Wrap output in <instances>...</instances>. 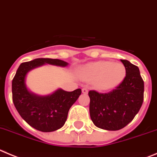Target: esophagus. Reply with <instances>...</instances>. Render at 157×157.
<instances>
[{
	"instance_id": "1",
	"label": "esophagus",
	"mask_w": 157,
	"mask_h": 157,
	"mask_svg": "<svg viewBox=\"0 0 157 157\" xmlns=\"http://www.w3.org/2000/svg\"><path fill=\"white\" fill-rule=\"evenodd\" d=\"M82 92L84 93V94H87V92H88V90H87V88H82Z\"/></svg>"
}]
</instances>
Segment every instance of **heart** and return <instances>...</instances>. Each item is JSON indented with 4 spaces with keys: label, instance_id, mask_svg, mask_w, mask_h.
Wrapping results in <instances>:
<instances>
[{
    "label": "heart",
    "instance_id": "b5f03b06",
    "mask_svg": "<svg viewBox=\"0 0 157 157\" xmlns=\"http://www.w3.org/2000/svg\"><path fill=\"white\" fill-rule=\"evenodd\" d=\"M126 69L122 63L98 61L89 63L81 69V76L85 80L94 81L99 90H109L124 80Z\"/></svg>",
    "mask_w": 157,
    "mask_h": 157
}]
</instances>
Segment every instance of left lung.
I'll use <instances>...</instances> for the list:
<instances>
[{"label": "left lung", "mask_w": 157, "mask_h": 157, "mask_svg": "<svg viewBox=\"0 0 157 157\" xmlns=\"http://www.w3.org/2000/svg\"><path fill=\"white\" fill-rule=\"evenodd\" d=\"M126 69V76L113 91L99 93L91 90L90 116L98 128L117 131L127 126L135 118L144 99V81L139 69L128 60L121 59Z\"/></svg>", "instance_id": "left-lung-1"}]
</instances>
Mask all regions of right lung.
<instances>
[{"instance_id": "obj_1", "label": "right lung", "mask_w": 157, "mask_h": 157, "mask_svg": "<svg viewBox=\"0 0 157 157\" xmlns=\"http://www.w3.org/2000/svg\"><path fill=\"white\" fill-rule=\"evenodd\" d=\"M44 63L60 66L68 65L63 60L48 58L21 63L12 80V100L19 115L29 125L38 131L51 132L64 125L69 110L81 94V89L70 92L59 89L44 97L31 94L25 85L26 73Z\"/></svg>"}]
</instances>
